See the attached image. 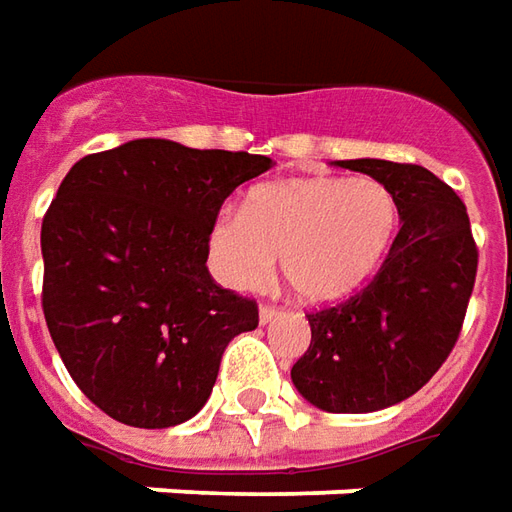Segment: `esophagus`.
Returning a JSON list of instances; mask_svg holds the SVG:
<instances>
[{"label": "esophagus", "mask_w": 512, "mask_h": 512, "mask_svg": "<svg viewBox=\"0 0 512 512\" xmlns=\"http://www.w3.org/2000/svg\"><path fill=\"white\" fill-rule=\"evenodd\" d=\"M280 316V307L274 305H260V321L268 324V321H274V318Z\"/></svg>", "instance_id": "obj_1"}]
</instances>
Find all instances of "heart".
Here are the masks:
<instances>
[{
	"label": "heart",
	"mask_w": 512,
	"mask_h": 512,
	"mask_svg": "<svg viewBox=\"0 0 512 512\" xmlns=\"http://www.w3.org/2000/svg\"><path fill=\"white\" fill-rule=\"evenodd\" d=\"M399 207L382 182L288 180L249 194L241 213L210 230V266L224 285L255 291L282 257L285 280L307 305H332L360 291L391 252Z\"/></svg>",
	"instance_id": "obj_1"
}]
</instances>
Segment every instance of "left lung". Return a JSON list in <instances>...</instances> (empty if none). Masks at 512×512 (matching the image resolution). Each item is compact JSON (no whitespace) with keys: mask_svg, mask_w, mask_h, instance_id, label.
<instances>
[{"mask_svg":"<svg viewBox=\"0 0 512 512\" xmlns=\"http://www.w3.org/2000/svg\"><path fill=\"white\" fill-rule=\"evenodd\" d=\"M338 166L382 182L402 227L360 291L307 313L313 338L291 380L327 413H371L424 388L455 349L480 252L463 199L424 166L368 157Z\"/></svg>","mask_w":512,"mask_h":512,"instance_id":"1","label":"left lung"}]
</instances>
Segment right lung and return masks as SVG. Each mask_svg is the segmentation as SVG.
Returning a JSON list of instances; mask_svg holds the SVG:
<instances>
[{
    "label": "right lung",
    "instance_id": "add662e5",
    "mask_svg": "<svg viewBox=\"0 0 512 512\" xmlns=\"http://www.w3.org/2000/svg\"><path fill=\"white\" fill-rule=\"evenodd\" d=\"M271 157L141 138L74 163L41 224L46 327L91 402L163 430L205 407L257 302L207 271L224 199Z\"/></svg>",
    "mask_w": 512,
    "mask_h": 512
}]
</instances>
